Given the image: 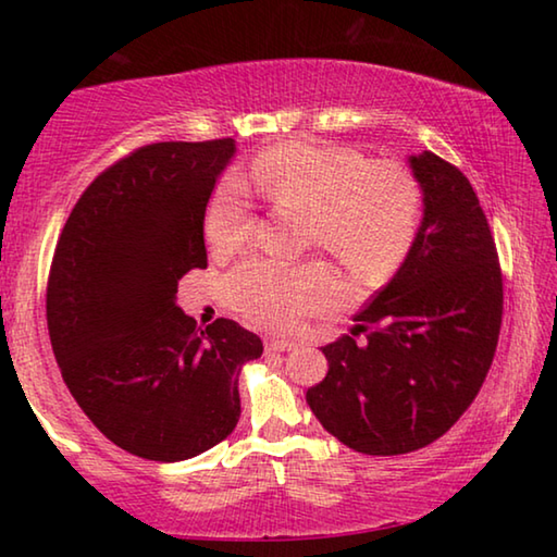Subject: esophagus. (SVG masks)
Wrapping results in <instances>:
<instances>
[{
	"label": "esophagus",
	"instance_id": "1",
	"mask_svg": "<svg viewBox=\"0 0 557 557\" xmlns=\"http://www.w3.org/2000/svg\"><path fill=\"white\" fill-rule=\"evenodd\" d=\"M297 342L292 338H268L265 342V351H295Z\"/></svg>",
	"mask_w": 557,
	"mask_h": 557
}]
</instances>
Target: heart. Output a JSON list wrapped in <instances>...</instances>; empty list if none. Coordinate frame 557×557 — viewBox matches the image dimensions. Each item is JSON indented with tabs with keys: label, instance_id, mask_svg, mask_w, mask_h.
<instances>
[{
	"label": "heart",
	"instance_id": "b5f03b06",
	"mask_svg": "<svg viewBox=\"0 0 557 557\" xmlns=\"http://www.w3.org/2000/svg\"><path fill=\"white\" fill-rule=\"evenodd\" d=\"M252 184L272 203L309 213V238L322 243L354 275L375 280L410 248L420 223V194L405 169L366 162L356 149L312 143L270 147L250 166ZM250 233V201L228 176L203 215V235L215 256H231ZM233 307L262 329H295L342 299V282L324 262L250 258L225 282Z\"/></svg>",
	"mask_w": 557,
	"mask_h": 557
}]
</instances>
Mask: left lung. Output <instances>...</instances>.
<instances>
[{"mask_svg": "<svg viewBox=\"0 0 557 557\" xmlns=\"http://www.w3.org/2000/svg\"><path fill=\"white\" fill-rule=\"evenodd\" d=\"M422 221L393 280L326 344L307 391L326 432L363 455H405L445 435L492 369L504 314L496 243L469 178L437 154L408 159Z\"/></svg>", "mask_w": 557, "mask_h": 557, "instance_id": "obj_1", "label": "left lung"}]
</instances>
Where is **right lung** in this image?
I'll use <instances>...</instances> for the list:
<instances>
[{"mask_svg":"<svg viewBox=\"0 0 557 557\" xmlns=\"http://www.w3.org/2000/svg\"><path fill=\"white\" fill-rule=\"evenodd\" d=\"M233 154L231 137L135 149L83 191L55 245L46 322L63 381L143 459H191L228 437L240 369L262 354L233 319L201 329L176 305L178 280L209 265L203 215Z\"/></svg>","mask_w":557,"mask_h":557,"instance_id":"add662e5","label":"right lung"}]
</instances>
